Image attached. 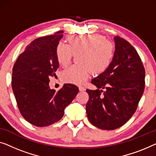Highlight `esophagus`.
Segmentation results:
<instances>
[{"label":"esophagus","instance_id":"esophagus-1","mask_svg":"<svg viewBox=\"0 0 156 156\" xmlns=\"http://www.w3.org/2000/svg\"><path fill=\"white\" fill-rule=\"evenodd\" d=\"M79 90L81 91V92L85 91V88L83 86H80H80H79Z\"/></svg>","mask_w":156,"mask_h":156}]
</instances>
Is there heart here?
<instances>
[{"label": "heart", "instance_id": "b5f03b06", "mask_svg": "<svg viewBox=\"0 0 156 156\" xmlns=\"http://www.w3.org/2000/svg\"><path fill=\"white\" fill-rule=\"evenodd\" d=\"M69 44L60 42L56 49V58L63 67L71 63L73 56H77L78 64L68 68L62 73L66 83L80 84L90 74L102 73L110 64L114 56V46L99 34L73 35L67 37Z\"/></svg>", "mask_w": 156, "mask_h": 156}]
</instances>
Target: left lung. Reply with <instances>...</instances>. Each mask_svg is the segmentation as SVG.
<instances>
[{
    "label": "left lung",
    "instance_id": "8db88e82",
    "mask_svg": "<svg viewBox=\"0 0 156 156\" xmlns=\"http://www.w3.org/2000/svg\"><path fill=\"white\" fill-rule=\"evenodd\" d=\"M114 39L112 61L91 80L98 89L86 90L87 118L92 124L104 130L119 128L129 121L136 110L145 87V69L136 50L119 36Z\"/></svg>",
    "mask_w": 156,
    "mask_h": 156
}]
</instances>
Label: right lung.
<instances>
[{
  "mask_svg": "<svg viewBox=\"0 0 156 156\" xmlns=\"http://www.w3.org/2000/svg\"><path fill=\"white\" fill-rule=\"evenodd\" d=\"M63 32L32 41L12 69V88L17 107L22 116L36 126L58 122L78 93V87L69 83L57 92L49 87V78L56 77L59 66L56 49Z\"/></svg>",
  "mask_w": 156,
  "mask_h": 156,
  "instance_id": "obj_1",
  "label": "right lung"
}]
</instances>
